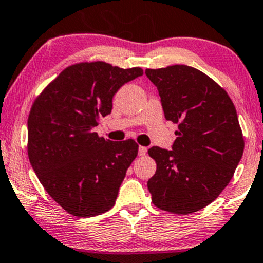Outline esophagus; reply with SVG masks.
<instances>
[{
  "mask_svg": "<svg viewBox=\"0 0 263 263\" xmlns=\"http://www.w3.org/2000/svg\"><path fill=\"white\" fill-rule=\"evenodd\" d=\"M146 153H147V147L140 146V148H138V155H140V156H146Z\"/></svg>",
  "mask_w": 263,
  "mask_h": 263,
  "instance_id": "1",
  "label": "esophagus"
}]
</instances>
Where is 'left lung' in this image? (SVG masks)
<instances>
[{"mask_svg": "<svg viewBox=\"0 0 263 263\" xmlns=\"http://www.w3.org/2000/svg\"><path fill=\"white\" fill-rule=\"evenodd\" d=\"M164 117L178 125L172 151L152 147L157 171L147 182L159 209L179 215L213 203L234 176L243 153L236 108L211 78L188 65L147 69Z\"/></svg>", "mask_w": 263, "mask_h": 263, "instance_id": "left-lung-1", "label": "left lung"}]
</instances>
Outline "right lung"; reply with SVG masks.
Instances as JSON below:
<instances>
[{
  "instance_id": "add662e5",
  "label": "right lung",
  "mask_w": 263,
  "mask_h": 263,
  "mask_svg": "<svg viewBox=\"0 0 263 263\" xmlns=\"http://www.w3.org/2000/svg\"><path fill=\"white\" fill-rule=\"evenodd\" d=\"M142 74L141 68L79 63L64 69L33 102L29 162L48 194L71 215L90 218L115 205L138 144L105 140L93 128L111 114L117 90Z\"/></svg>"
}]
</instances>
